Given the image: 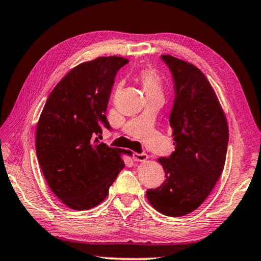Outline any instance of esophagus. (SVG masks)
Masks as SVG:
<instances>
[{"label":"esophagus","instance_id":"1","mask_svg":"<svg viewBox=\"0 0 261 261\" xmlns=\"http://www.w3.org/2000/svg\"><path fill=\"white\" fill-rule=\"evenodd\" d=\"M148 155L146 153H134L132 154V159H134V161L137 162H144L147 160Z\"/></svg>","mask_w":261,"mask_h":261}]
</instances>
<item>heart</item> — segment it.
Returning <instances> with one entry per match:
<instances>
[{
	"label": "heart",
	"mask_w": 261,
	"mask_h": 261,
	"mask_svg": "<svg viewBox=\"0 0 261 261\" xmlns=\"http://www.w3.org/2000/svg\"><path fill=\"white\" fill-rule=\"evenodd\" d=\"M139 79L146 95L162 94V81L161 77L154 70H144L139 74Z\"/></svg>",
	"instance_id": "b5f03b06"
}]
</instances>
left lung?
I'll list each match as a JSON object with an SVG mask.
<instances>
[{
    "label": "left lung",
    "mask_w": 261,
    "mask_h": 261,
    "mask_svg": "<svg viewBox=\"0 0 261 261\" xmlns=\"http://www.w3.org/2000/svg\"><path fill=\"white\" fill-rule=\"evenodd\" d=\"M174 82L175 99L169 123L175 151L159 161L166 179L148 189L147 199L160 213L183 216L198 208L222 174L229 131L213 87L199 69L162 55Z\"/></svg>",
    "instance_id": "1"
}]
</instances>
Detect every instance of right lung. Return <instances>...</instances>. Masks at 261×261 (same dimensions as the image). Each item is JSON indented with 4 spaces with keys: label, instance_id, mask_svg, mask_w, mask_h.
<instances>
[{
    "label": "right lung",
    "instance_id": "add662e5",
    "mask_svg": "<svg viewBox=\"0 0 261 261\" xmlns=\"http://www.w3.org/2000/svg\"><path fill=\"white\" fill-rule=\"evenodd\" d=\"M129 61L98 57L77 65L48 96L39 118L35 149L55 196L70 208H93L124 168L122 149L100 143L115 77Z\"/></svg>",
    "mask_w": 261,
    "mask_h": 261
}]
</instances>
